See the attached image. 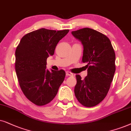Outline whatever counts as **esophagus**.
Listing matches in <instances>:
<instances>
[{
	"label": "esophagus",
	"instance_id": "1",
	"mask_svg": "<svg viewBox=\"0 0 131 131\" xmlns=\"http://www.w3.org/2000/svg\"><path fill=\"white\" fill-rule=\"evenodd\" d=\"M66 75L67 76H73L74 75H73L72 73L69 72V71H67V72H66Z\"/></svg>",
	"mask_w": 131,
	"mask_h": 131
}]
</instances>
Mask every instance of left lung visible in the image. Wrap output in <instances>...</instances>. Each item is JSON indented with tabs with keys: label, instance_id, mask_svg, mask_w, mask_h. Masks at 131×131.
Returning a JSON list of instances; mask_svg holds the SVG:
<instances>
[{
	"label": "left lung",
	"instance_id": "left-lung-1",
	"mask_svg": "<svg viewBox=\"0 0 131 131\" xmlns=\"http://www.w3.org/2000/svg\"><path fill=\"white\" fill-rule=\"evenodd\" d=\"M71 34L83 45L82 62L88 68L84 80L76 75L75 95L83 105L94 107L105 98L113 81L116 71L114 49L108 38L94 29L83 28Z\"/></svg>",
	"mask_w": 131,
	"mask_h": 131
}]
</instances>
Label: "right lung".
Listing matches in <instances>:
<instances>
[{
	"label": "right lung",
	"instance_id": "right-lung-1",
	"mask_svg": "<svg viewBox=\"0 0 131 131\" xmlns=\"http://www.w3.org/2000/svg\"><path fill=\"white\" fill-rule=\"evenodd\" d=\"M69 30L42 28L26 34L15 50V71L26 97L38 106L46 105L57 95L65 72L49 71L47 59L54 53L56 47Z\"/></svg>",
	"mask_w": 131,
	"mask_h": 131
}]
</instances>
